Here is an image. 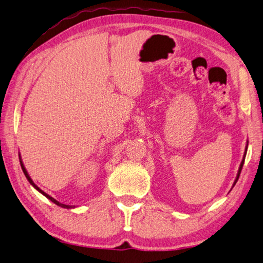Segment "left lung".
I'll return each instance as SVG.
<instances>
[{
	"instance_id": "1",
	"label": "left lung",
	"mask_w": 263,
	"mask_h": 263,
	"mask_svg": "<svg viewBox=\"0 0 263 263\" xmlns=\"http://www.w3.org/2000/svg\"><path fill=\"white\" fill-rule=\"evenodd\" d=\"M247 146H248V141H247V145H246V148H245V153H244V156H242L241 163H240V165H239V169H238V174H237V177H236V179H235V183H233V185H232V187H233V186H235V185H236V183H237V180H238V178H239V175H240V173H241L242 165H244V162H245V156H246V152H247Z\"/></svg>"
}]
</instances>
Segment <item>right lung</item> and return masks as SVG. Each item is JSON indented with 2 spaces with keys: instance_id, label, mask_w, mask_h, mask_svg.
I'll list each match as a JSON object with an SVG mask.
<instances>
[{
  "instance_id": "right-lung-1",
  "label": "right lung",
  "mask_w": 263,
  "mask_h": 263,
  "mask_svg": "<svg viewBox=\"0 0 263 263\" xmlns=\"http://www.w3.org/2000/svg\"><path fill=\"white\" fill-rule=\"evenodd\" d=\"M19 162H21L22 170H23L24 175H25V177L27 178V180L30 181V184H31V185L33 186V187H34L36 191H39V192H40L41 194H44L47 199H49L51 202H54L55 204H57V206H60V207H62V208H68V209H70V208H74V206H70V204H64V203H61V202H59V201H57V200H55L54 198L50 197L49 194H47L46 192H44V191H42L40 187H37V186L34 184V181H33V180H32V178L30 177V175L27 174V171H26V169H25V166H24V163H23V161H22V157H21V155H19Z\"/></svg>"
}]
</instances>
